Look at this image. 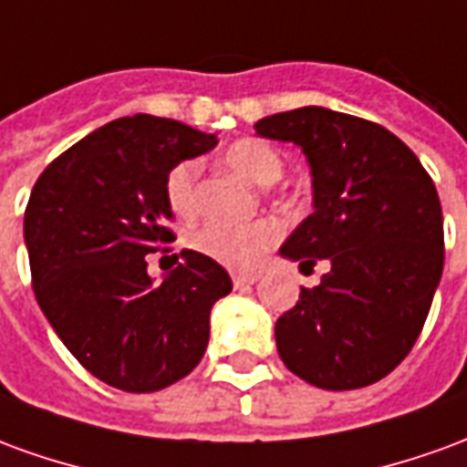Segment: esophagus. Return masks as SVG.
Returning a JSON list of instances; mask_svg holds the SVG:
<instances>
[{
	"mask_svg": "<svg viewBox=\"0 0 467 467\" xmlns=\"http://www.w3.org/2000/svg\"><path fill=\"white\" fill-rule=\"evenodd\" d=\"M260 280L257 273H233V283L234 287H244V285H254Z\"/></svg>",
	"mask_w": 467,
	"mask_h": 467,
	"instance_id": "esophagus-1",
	"label": "esophagus"
}]
</instances>
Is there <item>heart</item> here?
<instances>
[{"label": "heart", "mask_w": 467, "mask_h": 467, "mask_svg": "<svg viewBox=\"0 0 467 467\" xmlns=\"http://www.w3.org/2000/svg\"><path fill=\"white\" fill-rule=\"evenodd\" d=\"M224 162L257 187H270L283 177V157L263 140L234 142L224 152ZM194 182H197V164L190 160L174 164L164 180L167 202L182 217L194 210ZM277 234L280 230L270 220H254L247 224L207 223L190 233V244L214 263L243 270V267H253L254 260L273 247Z\"/></svg>", "instance_id": "heart-1"}]
</instances>
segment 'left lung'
I'll list each match as a JSON object with an SVG mask.
<instances>
[{
  "label": "left lung",
  "mask_w": 467,
  "mask_h": 467,
  "mask_svg": "<svg viewBox=\"0 0 467 467\" xmlns=\"http://www.w3.org/2000/svg\"><path fill=\"white\" fill-rule=\"evenodd\" d=\"M254 132L300 147L313 214L280 247L330 270L275 325L277 352L323 390H355L410 352L442 275V213L431 174L385 127L327 107L270 115Z\"/></svg>",
  "instance_id": "1"
}]
</instances>
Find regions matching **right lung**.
<instances>
[{"mask_svg":"<svg viewBox=\"0 0 467 467\" xmlns=\"http://www.w3.org/2000/svg\"><path fill=\"white\" fill-rule=\"evenodd\" d=\"M217 137L174 119L122 117L39 174L25 213L36 303L67 350L124 392H154L197 368L210 310L233 290L223 265L182 250L154 283L147 254L170 243L164 180Z\"/></svg>","mask_w":467,"mask_h":467,"instance_id":"obj_1","label":"right lung"}]
</instances>
